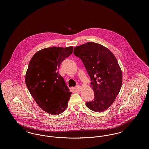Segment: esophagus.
<instances>
[{
	"label": "esophagus",
	"mask_w": 149,
	"mask_h": 149,
	"mask_svg": "<svg viewBox=\"0 0 149 149\" xmlns=\"http://www.w3.org/2000/svg\"><path fill=\"white\" fill-rule=\"evenodd\" d=\"M75 89H76L77 91H80V90H81V87L80 85H77Z\"/></svg>",
	"instance_id": "obj_1"
}]
</instances>
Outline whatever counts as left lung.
Here are the masks:
<instances>
[{"mask_svg":"<svg viewBox=\"0 0 149 149\" xmlns=\"http://www.w3.org/2000/svg\"><path fill=\"white\" fill-rule=\"evenodd\" d=\"M74 54L83 61L92 81L94 99L86 102V106L94 112L106 110L114 102L122 84V73L116 57L103 45L91 42L75 47Z\"/></svg>","mask_w":149,"mask_h":149,"instance_id":"1","label":"left lung"}]
</instances>
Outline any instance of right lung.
I'll return each instance as SVG.
<instances>
[{"label":"right lung","instance_id":"1","mask_svg":"<svg viewBox=\"0 0 149 149\" xmlns=\"http://www.w3.org/2000/svg\"><path fill=\"white\" fill-rule=\"evenodd\" d=\"M72 51V46L48 47L37 51L29 61L26 84L38 106L48 113H61L68 105L71 92L58 68Z\"/></svg>","mask_w":149,"mask_h":149}]
</instances>
